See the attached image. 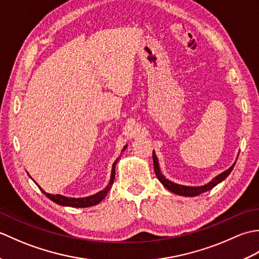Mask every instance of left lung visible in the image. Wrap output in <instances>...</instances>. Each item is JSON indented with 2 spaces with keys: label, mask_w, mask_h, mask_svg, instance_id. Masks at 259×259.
<instances>
[{
  "label": "left lung",
  "mask_w": 259,
  "mask_h": 259,
  "mask_svg": "<svg viewBox=\"0 0 259 259\" xmlns=\"http://www.w3.org/2000/svg\"><path fill=\"white\" fill-rule=\"evenodd\" d=\"M152 159H153V168H155V172H156V176H157V178L159 179V181H160V183L164 187H166L168 190L174 192V194L180 195V196H188V197L198 196V195L202 194V192L212 189L214 186H217L219 183H222L223 180H225V179L228 177V175L232 172V170H233L235 163H236L235 162L232 167L226 170V171H224L221 175H218L217 177L214 178V179H212L209 184H207L205 186H201V187H189V186H181V185H178V184L171 183V181H170V180L164 178L163 176L161 175V172H160V168H159L158 159H157V157L155 155V152H152Z\"/></svg>",
  "instance_id": "1"
}]
</instances>
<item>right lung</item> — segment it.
Here are the masks:
<instances>
[{"instance_id": "add662e5", "label": "right lung", "mask_w": 259, "mask_h": 259, "mask_svg": "<svg viewBox=\"0 0 259 259\" xmlns=\"http://www.w3.org/2000/svg\"><path fill=\"white\" fill-rule=\"evenodd\" d=\"M125 149V147L123 148V150ZM118 160H115L113 166H112V171H111V178H110V183L109 185L104 188L103 190L99 191L98 194L96 195H92L89 197H84V198H70V197H65L62 195H51V194H48L45 190H43L41 187H38V188L41 189V191L45 194L49 199H51L52 201L59 203V205L61 206H69V207H76V208H84V207H90V206H95L97 203L100 202L106 195L108 194V191L111 188V186L113 184V180H114V175H115V163H117Z\"/></svg>"}]
</instances>
